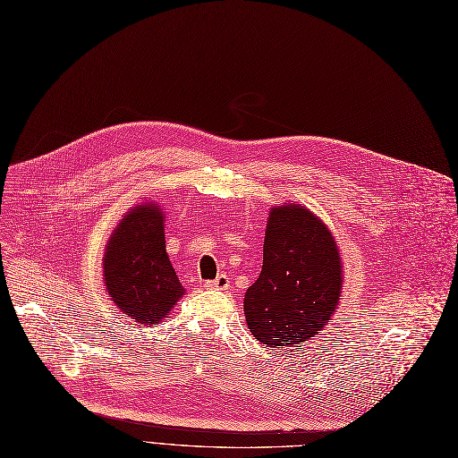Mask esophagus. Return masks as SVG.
Returning <instances> with one entry per match:
<instances>
[{
    "label": "esophagus",
    "mask_w": 458,
    "mask_h": 458,
    "mask_svg": "<svg viewBox=\"0 0 458 458\" xmlns=\"http://www.w3.org/2000/svg\"><path fill=\"white\" fill-rule=\"evenodd\" d=\"M205 287H208V289H217V291H227V289H229V277H227L225 274H220L216 279L207 281Z\"/></svg>",
    "instance_id": "esophagus-1"
}]
</instances>
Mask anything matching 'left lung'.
Segmentation results:
<instances>
[{
	"mask_svg": "<svg viewBox=\"0 0 458 458\" xmlns=\"http://www.w3.org/2000/svg\"><path fill=\"white\" fill-rule=\"evenodd\" d=\"M341 281L337 244L318 217L298 205L272 208L263 270L244 298L250 332L270 348L308 341L330 322Z\"/></svg>",
	"mask_w": 458,
	"mask_h": 458,
	"instance_id": "8db88e82",
	"label": "left lung"
}]
</instances>
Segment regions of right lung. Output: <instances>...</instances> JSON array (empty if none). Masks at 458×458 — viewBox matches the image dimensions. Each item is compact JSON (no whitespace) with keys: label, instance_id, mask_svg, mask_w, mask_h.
<instances>
[{"label":"right lung","instance_id":"add662e5","mask_svg":"<svg viewBox=\"0 0 458 458\" xmlns=\"http://www.w3.org/2000/svg\"><path fill=\"white\" fill-rule=\"evenodd\" d=\"M104 279L115 306L138 324L160 322L184 289L165 251L164 214L157 205L130 210L110 238Z\"/></svg>","mask_w":458,"mask_h":458}]
</instances>
